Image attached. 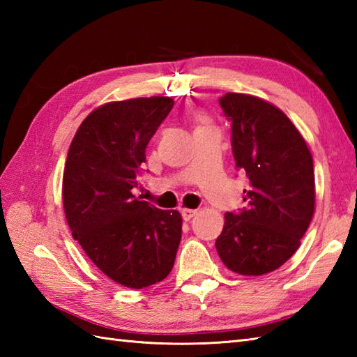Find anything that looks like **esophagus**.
<instances>
[{
    "mask_svg": "<svg viewBox=\"0 0 357 357\" xmlns=\"http://www.w3.org/2000/svg\"><path fill=\"white\" fill-rule=\"evenodd\" d=\"M181 213H183V218L185 219V221H190V219L198 213V210H192V208H183L181 210Z\"/></svg>",
    "mask_w": 357,
    "mask_h": 357,
    "instance_id": "esophagus-1",
    "label": "esophagus"
}]
</instances>
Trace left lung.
<instances>
[{
  "instance_id": "1",
  "label": "left lung",
  "mask_w": 357,
  "mask_h": 357,
  "mask_svg": "<svg viewBox=\"0 0 357 357\" xmlns=\"http://www.w3.org/2000/svg\"><path fill=\"white\" fill-rule=\"evenodd\" d=\"M233 156L245 172L247 207L225 213L216 250L242 276L275 271L294 255L314 215L313 156L304 136L276 105L253 95L225 93Z\"/></svg>"
}]
</instances>
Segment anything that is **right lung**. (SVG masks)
<instances>
[{
    "label": "right lung",
    "mask_w": 357,
    "mask_h": 357,
    "mask_svg": "<svg viewBox=\"0 0 357 357\" xmlns=\"http://www.w3.org/2000/svg\"><path fill=\"white\" fill-rule=\"evenodd\" d=\"M169 96L107 102L82 121L63 174V204L72 236L116 284L146 288L169 276L183 216L133 195L146 147L169 115Z\"/></svg>",
    "instance_id": "obj_1"
}]
</instances>
